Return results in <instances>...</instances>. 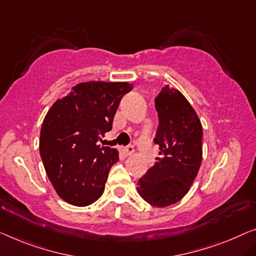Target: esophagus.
<instances>
[{"mask_svg":"<svg viewBox=\"0 0 256 256\" xmlns=\"http://www.w3.org/2000/svg\"><path fill=\"white\" fill-rule=\"evenodd\" d=\"M124 152L126 155H132L133 152H134V147L132 146V144H128V146H126L124 148Z\"/></svg>","mask_w":256,"mask_h":256,"instance_id":"esophagus-1","label":"esophagus"}]
</instances>
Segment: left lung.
<instances>
[{
    "instance_id": "8db88e82",
    "label": "left lung",
    "mask_w": 256,
    "mask_h": 256,
    "mask_svg": "<svg viewBox=\"0 0 256 256\" xmlns=\"http://www.w3.org/2000/svg\"><path fill=\"white\" fill-rule=\"evenodd\" d=\"M155 108L160 158L139 179L138 192L152 206L166 207L186 196L200 169L202 125L184 95L169 85L156 96Z\"/></svg>"
}]
</instances>
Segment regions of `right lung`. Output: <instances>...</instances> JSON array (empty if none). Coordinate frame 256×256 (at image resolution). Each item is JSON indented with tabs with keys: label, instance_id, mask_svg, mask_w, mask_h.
Wrapping results in <instances>:
<instances>
[{
	"label": "right lung",
	"instance_id": "right-lung-1",
	"mask_svg": "<svg viewBox=\"0 0 256 256\" xmlns=\"http://www.w3.org/2000/svg\"><path fill=\"white\" fill-rule=\"evenodd\" d=\"M132 88L128 82H80L46 115L40 155L49 180L68 204L85 207L104 193L118 152L104 146L102 138Z\"/></svg>",
	"mask_w": 256,
	"mask_h": 256
}]
</instances>
